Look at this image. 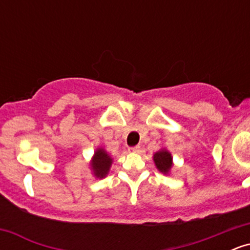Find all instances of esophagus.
<instances>
[{"label":"esophagus","mask_w":250,"mask_h":250,"mask_svg":"<svg viewBox=\"0 0 250 250\" xmlns=\"http://www.w3.org/2000/svg\"><path fill=\"white\" fill-rule=\"evenodd\" d=\"M129 151H131V153H139V151H140V146H135V147H130V148H129Z\"/></svg>","instance_id":"1"}]
</instances>
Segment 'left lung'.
I'll list each match as a JSON object with an SVG mask.
<instances>
[{
  "instance_id": "obj_1",
  "label": "left lung",
  "mask_w": 250,
  "mask_h": 250,
  "mask_svg": "<svg viewBox=\"0 0 250 250\" xmlns=\"http://www.w3.org/2000/svg\"><path fill=\"white\" fill-rule=\"evenodd\" d=\"M154 162L161 173L167 174L171 168V155L167 150H160L154 155Z\"/></svg>"
}]
</instances>
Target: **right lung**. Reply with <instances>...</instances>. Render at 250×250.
<instances>
[{"instance_id":"obj_1","label":"right lung","mask_w":250,"mask_h":250,"mask_svg":"<svg viewBox=\"0 0 250 250\" xmlns=\"http://www.w3.org/2000/svg\"><path fill=\"white\" fill-rule=\"evenodd\" d=\"M111 162H113L111 157L103 149H99L94 155L93 163H91V168H93L95 176L100 179L104 177L108 174Z\"/></svg>"}]
</instances>
